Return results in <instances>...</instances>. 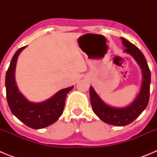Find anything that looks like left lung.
<instances>
[{"label": "left lung", "mask_w": 157, "mask_h": 157, "mask_svg": "<svg viewBox=\"0 0 157 157\" xmlns=\"http://www.w3.org/2000/svg\"><path fill=\"white\" fill-rule=\"evenodd\" d=\"M121 39L123 45L126 47L124 52L130 54L135 59L142 71L143 81L137 98L130 106L116 109L106 105L94 91V88L92 86L90 88V102L94 113L105 123L119 127L132 123L145 110L149 103L151 82L150 70L143 53L138 47L125 38L121 37Z\"/></svg>", "instance_id": "obj_1"}]
</instances>
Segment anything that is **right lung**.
I'll list each match as a JSON object with an SVG mask.
<instances>
[{
  "label": "right lung",
  "mask_w": 157,
  "mask_h": 157,
  "mask_svg": "<svg viewBox=\"0 0 157 157\" xmlns=\"http://www.w3.org/2000/svg\"><path fill=\"white\" fill-rule=\"evenodd\" d=\"M26 46L19 48L14 54L6 72L5 87L8 106L14 116L25 125L33 129H41L54 123L63 114L67 94L73 87L63 89L52 98L41 103H32L22 95L15 81V69L19 53Z\"/></svg>",
  "instance_id": "1"
}]
</instances>
